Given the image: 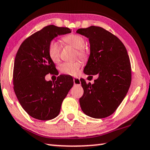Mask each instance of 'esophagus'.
<instances>
[{"label": "esophagus", "instance_id": "obj_1", "mask_svg": "<svg viewBox=\"0 0 150 150\" xmlns=\"http://www.w3.org/2000/svg\"><path fill=\"white\" fill-rule=\"evenodd\" d=\"M73 80H74V84L75 86H79L81 85V82H80V78H74Z\"/></svg>", "mask_w": 150, "mask_h": 150}]
</instances>
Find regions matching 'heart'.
<instances>
[{"mask_svg":"<svg viewBox=\"0 0 150 150\" xmlns=\"http://www.w3.org/2000/svg\"><path fill=\"white\" fill-rule=\"evenodd\" d=\"M62 41L68 45L77 49V54L80 58L86 59L89 54V50L86 48L85 39L82 36L76 34H70L62 38ZM48 54L53 62H58L60 60V46L55 41L51 42L48 46ZM81 67L79 61L74 62H64L61 64V72L68 75H74Z\"/></svg>","mask_w":150,"mask_h":150,"instance_id":"1","label":"heart"}]
</instances>
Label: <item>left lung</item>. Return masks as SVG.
I'll list each match as a JSON object with an SVG mask.
<instances>
[{
	"instance_id": "8db88e82",
	"label": "left lung",
	"mask_w": 150,
	"mask_h": 150,
	"mask_svg": "<svg viewBox=\"0 0 150 150\" xmlns=\"http://www.w3.org/2000/svg\"><path fill=\"white\" fill-rule=\"evenodd\" d=\"M76 33L89 39L90 54L84 72L98 75L94 83L80 79L84 94L81 109L87 116L104 118L112 115L123 101L130 86L131 64L122 41L102 27L91 26Z\"/></svg>"
}]
</instances>
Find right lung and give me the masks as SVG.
Listing matches in <instances>:
<instances>
[{
    "instance_id": "1",
    "label": "right lung",
    "mask_w": 150,
    "mask_h": 150,
    "mask_svg": "<svg viewBox=\"0 0 150 150\" xmlns=\"http://www.w3.org/2000/svg\"><path fill=\"white\" fill-rule=\"evenodd\" d=\"M70 33L66 27L45 26L27 38L16 53L14 90L22 107L34 118L49 120L57 116L64 99L73 86V78L68 75H60L55 82L45 80L46 74L56 71L48 54L49 45L58 35Z\"/></svg>"
}]
</instances>
